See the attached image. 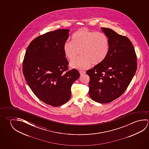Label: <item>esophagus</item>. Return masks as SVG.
<instances>
[{"label":"esophagus","instance_id":"34e87169","mask_svg":"<svg viewBox=\"0 0 149 149\" xmlns=\"http://www.w3.org/2000/svg\"><path fill=\"white\" fill-rule=\"evenodd\" d=\"M79 73H80V75H81V76H82L84 74H85L86 73V72L85 71H79Z\"/></svg>","mask_w":149,"mask_h":149}]
</instances>
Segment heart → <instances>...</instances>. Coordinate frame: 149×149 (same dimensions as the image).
Instances as JSON below:
<instances>
[{
  "label": "heart",
  "instance_id": "1",
  "mask_svg": "<svg viewBox=\"0 0 149 149\" xmlns=\"http://www.w3.org/2000/svg\"><path fill=\"white\" fill-rule=\"evenodd\" d=\"M109 40L107 36L102 32L91 31L82 28L75 32L72 36V41H66L63 46L65 56L72 60L71 68L76 69H86L91 63L97 65L101 63L107 56L109 51Z\"/></svg>",
  "mask_w": 149,
  "mask_h": 149
}]
</instances>
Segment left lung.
I'll use <instances>...</instances> for the list:
<instances>
[{
  "label": "left lung",
  "mask_w": 149,
  "mask_h": 149,
  "mask_svg": "<svg viewBox=\"0 0 149 149\" xmlns=\"http://www.w3.org/2000/svg\"><path fill=\"white\" fill-rule=\"evenodd\" d=\"M101 29L109 38V51L105 59L87 74L90 77V98L107 103L120 97L129 85L137 70V56L127 37L110 29Z\"/></svg>",
  "instance_id": "left-lung-1"
}]
</instances>
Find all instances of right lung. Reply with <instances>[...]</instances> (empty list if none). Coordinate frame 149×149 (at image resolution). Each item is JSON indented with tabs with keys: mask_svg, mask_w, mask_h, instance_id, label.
Returning a JSON list of instances; mask_svg holds the SVG:
<instances>
[{
	"mask_svg": "<svg viewBox=\"0 0 149 149\" xmlns=\"http://www.w3.org/2000/svg\"><path fill=\"white\" fill-rule=\"evenodd\" d=\"M69 32L56 29L37 37L27 47L23 62V73L32 91L53 107L68 101L72 85L80 76L75 69L66 72L68 62L63 46Z\"/></svg>",
	"mask_w": 149,
	"mask_h": 149,
	"instance_id": "obj_1",
	"label": "right lung"
}]
</instances>
